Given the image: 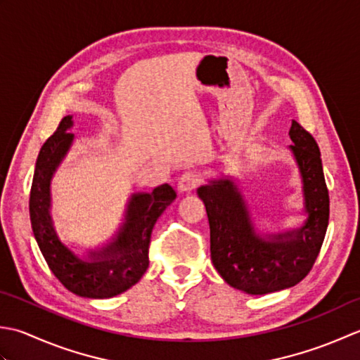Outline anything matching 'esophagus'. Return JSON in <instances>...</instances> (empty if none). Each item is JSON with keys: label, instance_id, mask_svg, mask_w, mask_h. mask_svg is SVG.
I'll return each instance as SVG.
<instances>
[{"label": "esophagus", "instance_id": "obj_1", "mask_svg": "<svg viewBox=\"0 0 360 360\" xmlns=\"http://www.w3.org/2000/svg\"><path fill=\"white\" fill-rule=\"evenodd\" d=\"M200 183V175L193 171L185 172L179 180V191L180 193H191L194 191Z\"/></svg>", "mask_w": 360, "mask_h": 360}]
</instances>
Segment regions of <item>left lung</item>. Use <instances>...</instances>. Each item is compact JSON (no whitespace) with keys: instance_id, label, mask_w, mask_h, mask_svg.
<instances>
[{"instance_id":"1","label":"left lung","mask_w":360,"mask_h":360,"mask_svg":"<svg viewBox=\"0 0 360 360\" xmlns=\"http://www.w3.org/2000/svg\"><path fill=\"white\" fill-rule=\"evenodd\" d=\"M289 136L303 177L307 212L300 230L259 238L231 180H214L197 191L208 214L212 264L234 289L252 295L288 289L302 281L317 259L328 229L329 194L319 144L297 121H292Z\"/></svg>"}]
</instances>
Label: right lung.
Returning a JSON list of instances; mask_svg holds the SVG:
<instances>
[{
  "instance_id": "1",
  "label": "right lung",
  "mask_w": 360,
  "mask_h": 360,
  "mask_svg": "<svg viewBox=\"0 0 360 360\" xmlns=\"http://www.w3.org/2000/svg\"><path fill=\"white\" fill-rule=\"evenodd\" d=\"M71 116H65L41 146L29 195V216L37 244L57 280L79 297L110 298L131 288L146 274L152 229L177 194L167 183L149 194H135L115 242L91 253L93 261L79 259L58 240L49 216V181L71 146Z\"/></svg>"
}]
</instances>
